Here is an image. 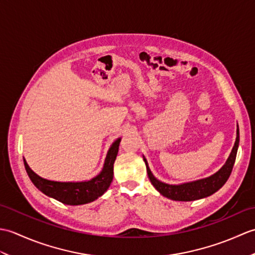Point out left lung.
<instances>
[{"label":"left lung","mask_w":255,"mask_h":255,"mask_svg":"<svg viewBox=\"0 0 255 255\" xmlns=\"http://www.w3.org/2000/svg\"><path fill=\"white\" fill-rule=\"evenodd\" d=\"M239 127L237 129V139L234 148L231 150V153L229 158L227 159L226 163L221 169L216 172L215 174L210 175L209 177L202 178V180H197L194 182L183 183L178 184V185H171V184H166L159 181L155 178L154 175L151 173L148 162L143 156V161L147 166V173L150 178V182L154 188L158 191L161 195L164 197L170 198L172 200H178V202H191V200H196L204 197L210 196L214 193H216L225 185V183L228 180L232 167H234L238 147H239Z\"/></svg>","instance_id":"obj_1"}]
</instances>
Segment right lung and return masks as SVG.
<instances>
[{"label": "right lung", "mask_w": 255, "mask_h": 255, "mask_svg": "<svg viewBox=\"0 0 255 255\" xmlns=\"http://www.w3.org/2000/svg\"><path fill=\"white\" fill-rule=\"evenodd\" d=\"M122 138L113 142L105 158L104 166L99 175L84 182H56L42 178L32 171L24 159L27 174L34 185L47 196L55 198L66 205H84L101 197L110 187L114 176V162L118 153Z\"/></svg>", "instance_id": "right-lung-1"}]
</instances>
